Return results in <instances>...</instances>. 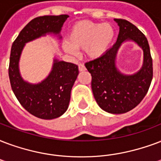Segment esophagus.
I'll use <instances>...</instances> for the list:
<instances>
[{"label": "esophagus", "mask_w": 161, "mask_h": 161, "mask_svg": "<svg viewBox=\"0 0 161 161\" xmlns=\"http://www.w3.org/2000/svg\"><path fill=\"white\" fill-rule=\"evenodd\" d=\"M78 70H79L80 72H83V71H85L86 70L85 66H84L83 64H82V63H80V64L78 65Z\"/></svg>", "instance_id": "obj_1"}]
</instances>
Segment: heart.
I'll return each mask as SVG.
<instances>
[{"instance_id": "heart-1", "label": "heart", "mask_w": 161, "mask_h": 161, "mask_svg": "<svg viewBox=\"0 0 161 161\" xmlns=\"http://www.w3.org/2000/svg\"><path fill=\"white\" fill-rule=\"evenodd\" d=\"M115 30L111 24L92 21H80L71 28L67 42L63 48L68 53L74 54L76 50L84 48L89 58L96 59L105 53L113 41Z\"/></svg>"}]
</instances>
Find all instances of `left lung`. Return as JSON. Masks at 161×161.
<instances>
[{"label":"left lung","instance_id":"obj_1","mask_svg":"<svg viewBox=\"0 0 161 161\" xmlns=\"http://www.w3.org/2000/svg\"><path fill=\"white\" fill-rule=\"evenodd\" d=\"M114 20L120 28L116 44L100 57L86 62L85 67L92 76V91L99 106L109 113L122 114L136 107L147 94L153 78V62L145 35L128 21ZM127 40L144 51L143 66L132 75L121 74L115 65L119 48Z\"/></svg>","mask_w":161,"mask_h":161}]
</instances>
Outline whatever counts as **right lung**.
Masks as SVG:
<instances>
[{
    "label": "right lung",
    "mask_w": 161,
    "mask_h": 161,
    "mask_svg": "<svg viewBox=\"0 0 161 161\" xmlns=\"http://www.w3.org/2000/svg\"><path fill=\"white\" fill-rule=\"evenodd\" d=\"M68 15L42 16L34 18L19 33L12 45L8 74L12 89L27 111L38 118L51 120L66 112L71 90L78 75V67L71 62L54 59L50 74L39 83L24 81L19 72V60L25 44L45 36L58 34ZM61 39V37H59Z\"/></svg>",
    "instance_id": "1"
}]
</instances>
